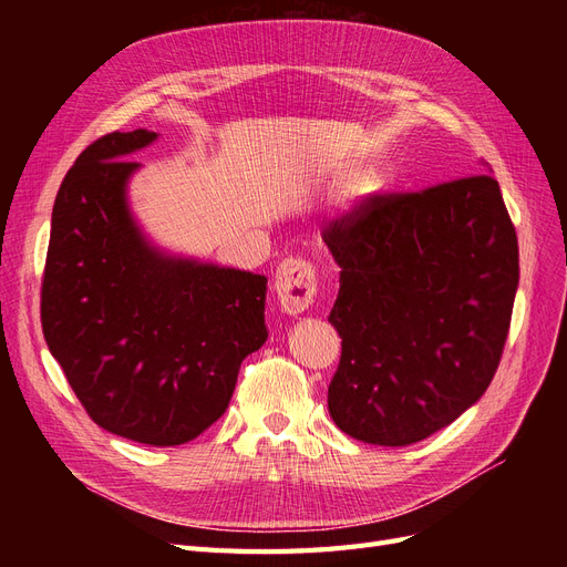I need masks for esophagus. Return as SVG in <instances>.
I'll list each match as a JSON object with an SVG mask.
<instances>
[{
    "label": "esophagus",
    "instance_id": "1",
    "mask_svg": "<svg viewBox=\"0 0 567 567\" xmlns=\"http://www.w3.org/2000/svg\"><path fill=\"white\" fill-rule=\"evenodd\" d=\"M319 271L305 257H288L277 269V296L288 315H300L317 298Z\"/></svg>",
    "mask_w": 567,
    "mask_h": 567
}]
</instances>
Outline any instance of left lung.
Returning a JSON list of instances; mask_svg holds the SVG:
<instances>
[{"label":"left lung","instance_id":"obj_1","mask_svg":"<svg viewBox=\"0 0 567 567\" xmlns=\"http://www.w3.org/2000/svg\"><path fill=\"white\" fill-rule=\"evenodd\" d=\"M340 267L329 411L342 433L406 447L456 421L502 362L518 236L487 173L375 194L321 231Z\"/></svg>","mask_w":567,"mask_h":567}]
</instances>
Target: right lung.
<instances>
[{"mask_svg": "<svg viewBox=\"0 0 567 567\" xmlns=\"http://www.w3.org/2000/svg\"><path fill=\"white\" fill-rule=\"evenodd\" d=\"M156 132H111L68 169L51 213L42 331L104 431L153 447L225 414L244 359L267 340L262 274L165 255L130 213L127 156Z\"/></svg>", "mask_w": 567, "mask_h": 567, "instance_id": "add662e5", "label": "right lung"}]
</instances>
